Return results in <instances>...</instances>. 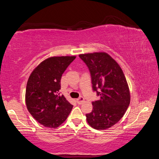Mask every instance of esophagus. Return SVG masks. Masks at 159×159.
Masks as SVG:
<instances>
[{"instance_id": "34e87169", "label": "esophagus", "mask_w": 159, "mask_h": 159, "mask_svg": "<svg viewBox=\"0 0 159 159\" xmlns=\"http://www.w3.org/2000/svg\"><path fill=\"white\" fill-rule=\"evenodd\" d=\"M84 101H85V99H84V98H83V97H82V96H80L79 99H77V102L79 104H83V102H84Z\"/></svg>"}]
</instances>
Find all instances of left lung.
Masks as SVG:
<instances>
[{"mask_svg":"<svg viewBox=\"0 0 159 159\" xmlns=\"http://www.w3.org/2000/svg\"><path fill=\"white\" fill-rule=\"evenodd\" d=\"M79 57L89 69L93 89L100 97L93 102V111L85 114L96 130H105L119 121L130 104V90L118 64L105 52L82 54Z\"/></svg>","mask_w":159,"mask_h":159,"instance_id":"1","label":"left lung"}]
</instances>
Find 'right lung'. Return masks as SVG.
Returning a JSON list of instances; mask_svg holds the SVG:
<instances>
[{
	"mask_svg": "<svg viewBox=\"0 0 159 159\" xmlns=\"http://www.w3.org/2000/svg\"><path fill=\"white\" fill-rule=\"evenodd\" d=\"M75 56L48 58L35 69L26 84L29 113L45 127L55 128L65 121L73 105L60 93L61 78Z\"/></svg>",
	"mask_w": 159,
	"mask_h": 159,
	"instance_id": "obj_1",
	"label": "right lung"
}]
</instances>
